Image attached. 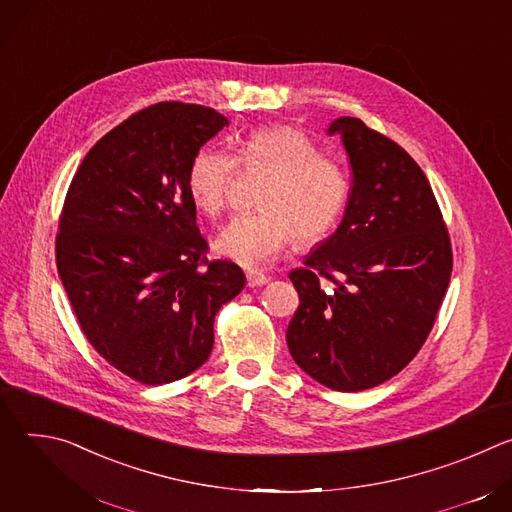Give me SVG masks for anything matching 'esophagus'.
<instances>
[{
  "label": "esophagus",
  "mask_w": 512,
  "mask_h": 512,
  "mask_svg": "<svg viewBox=\"0 0 512 512\" xmlns=\"http://www.w3.org/2000/svg\"><path fill=\"white\" fill-rule=\"evenodd\" d=\"M267 281H269V277L263 275V273H255V271H249V273H247V285H249V287H261V285H265Z\"/></svg>",
  "instance_id": "obj_1"
}]
</instances>
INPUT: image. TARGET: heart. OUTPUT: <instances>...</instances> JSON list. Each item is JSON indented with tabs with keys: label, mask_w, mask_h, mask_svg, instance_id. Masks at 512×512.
Returning <instances> with one entry per match:
<instances>
[{
	"label": "heart",
	"mask_w": 512,
	"mask_h": 512,
	"mask_svg": "<svg viewBox=\"0 0 512 512\" xmlns=\"http://www.w3.org/2000/svg\"><path fill=\"white\" fill-rule=\"evenodd\" d=\"M241 164L269 172L257 204L261 208L235 214L216 239L223 257L247 267L271 265L294 237L300 245L320 241L340 218L348 200L346 172L318 154L316 143L298 127L271 125L251 131L241 150ZM237 160L206 145L188 166L186 188L204 214L225 208Z\"/></svg>",
	"instance_id": "b5f03b06"
}]
</instances>
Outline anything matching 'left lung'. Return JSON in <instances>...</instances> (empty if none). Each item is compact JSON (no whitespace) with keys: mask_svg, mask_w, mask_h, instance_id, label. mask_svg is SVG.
<instances>
[{"mask_svg":"<svg viewBox=\"0 0 512 512\" xmlns=\"http://www.w3.org/2000/svg\"><path fill=\"white\" fill-rule=\"evenodd\" d=\"M352 168L336 233L289 273L300 308L285 338L296 364L342 393L377 387L423 346L452 275L442 210L415 160L356 117L330 123Z\"/></svg>","mask_w":512,"mask_h":512,"instance_id":"1","label":"left lung"}]
</instances>
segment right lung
Listing matches in <instances>:
<instances>
[{
  "instance_id": "1",
  "label": "right lung",
  "mask_w": 512,
  "mask_h": 512,
  "mask_svg": "<svg viewBox=\"0 0 512 512\" xmlns=\"http://www.w3.org/2000/svg\"><path fill=\"white\" fill-rule=\"evenodd\" d=\"M229 125L210 107L158 103L103 135L64 198L56 267L93 348L129 379L164 385L200 369L214 316L245 287L208 261L186 172Z\"/></svg>"
}]
</instances>
